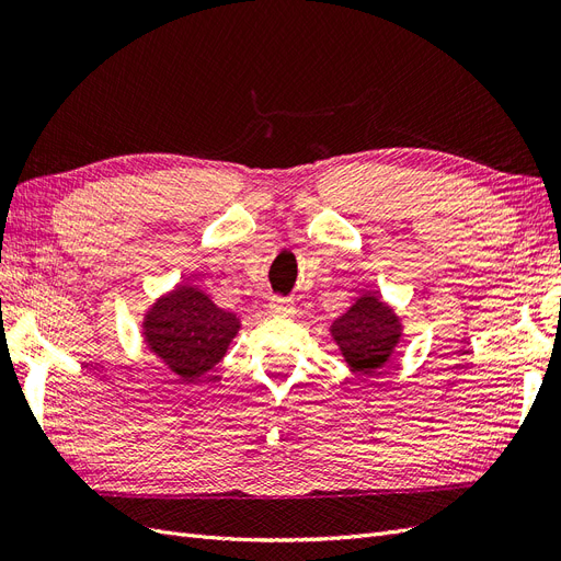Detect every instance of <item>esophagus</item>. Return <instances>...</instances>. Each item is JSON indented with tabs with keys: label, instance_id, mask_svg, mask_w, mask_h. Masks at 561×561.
Here are the masks:
<instances>
[{
	"label": "esophagus",
	"instance_id": "34e87169",
	"mask_svg": "<svg viewBox=\"0 0 561 561\" xmlns=\"http://www.w3.org/2000/svg\"><path fill=\"white\" fill-rule=\"evenodd\" d=\"M268 313L278 316V318H287V316L295 313V304H293V299L276 297V299H271V304H268Z\"/></svg>",
	"mask_w": 561,
	"mask_h": 561
}]
</instances>
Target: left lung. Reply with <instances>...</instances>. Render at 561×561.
Wrapping results in <instances>:
<instances>
[{"label":"left lung","instance_id":"left-lung-1","mask_svg":"<svg viewBox=\"0 0 561 561\" xmlns=\"http://www.w3.org/2000/svg\"><path fill=\"white\" fill-rule=\"evenodd\" d=\"M402 318L381 299L365 290L351 307L332 320L330 336L344 363L360 377H377L402 342Z\"/></svg>","mask_w":561,"mask_h":561}]
</instances>
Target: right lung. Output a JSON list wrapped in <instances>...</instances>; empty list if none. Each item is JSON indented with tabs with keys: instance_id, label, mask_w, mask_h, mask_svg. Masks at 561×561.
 I'll return each mask as SVG.
<instances>
[{
	"instance_id": "right-lung-1",
	"label": "right lung",
	"mask_w": 561,
	"mask_h": 561,
	"mask_svg": "<svg viewBox=\"0 0 561 561\" xmlns=\"http://www.w3.org/2000/svg\"><path fill=\"white\" fill-rule=\"evenodd\" d=\"M241 318L219 309L206 290L178 283L147 307L142 342L180 383H194L227 355Z\"/></svg>"
}]
</instances>
